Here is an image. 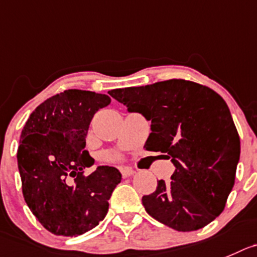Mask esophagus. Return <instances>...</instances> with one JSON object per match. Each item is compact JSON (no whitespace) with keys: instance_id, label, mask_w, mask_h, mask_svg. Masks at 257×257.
Returning a JSON list of instances; mask_svg holds the SVG:
<instances>
[{"instance_id":"34e87169","label":"esophagus","mask_w":257,"mask_h":257,"mask_svg":"<svg viewBox=\"0 0 257 257\" xmlns=\"http://www.w3.org/2000/svg\"><path fill=\"white\" fill-rule=\"evenodd\" d=\"M121 174L123 178H128L133 177L135 174V172L133 169H130V168H121Z\"/></svg>"}]
</instances>
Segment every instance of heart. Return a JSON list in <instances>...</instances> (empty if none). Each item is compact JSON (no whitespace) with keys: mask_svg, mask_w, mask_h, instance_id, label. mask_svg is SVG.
Listing matches in <instances>:
<instances>
[{"mask_svg":"<svg viewBox=\"0 0 257 257\" xmlns=\"http://www.w3.org/2000/svg\"><path fill=\"white\" fill-rule=\"evenodd\" d=\"M103 158L107 161H117L119 160V155L117 153H104Z\"/></svg>","mask_w":257,"mask_h":257,"instance_id":"obj_1","label":"heart"}]
</instances>
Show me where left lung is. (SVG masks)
<instances>
[{"mask_svg":"<svg viewBox=\"0 0 257 257\" xmlns=\"http://www.w3.org/2000/svg\"><path fill=\"white\" fill-rule=\"evenodd\" d=\"M151 121L146 150L174 164L170 182L143 197L146 212L173 229L195 231L222 213L240 160V136L228 106L206 85L170 79L108 92Z\"/></svg>","mask_w":257,"mask_h":257,"instance_id":"left-lung-1","label":"left lung"}]
</instances>
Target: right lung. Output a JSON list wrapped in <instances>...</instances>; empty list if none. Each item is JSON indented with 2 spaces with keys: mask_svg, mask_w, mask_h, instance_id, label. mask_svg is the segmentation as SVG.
<instances>
[{
  "mask_svg": "<svg viewBox=\"0 0 257 257\" xmlns=\"http://www.w3.org/2000/svg\"><path fill=\"white\" fill-rule=\"evenodd\" d=\"M109 103L107 94L64 90L36 107L23 128L17 165L24 198L39 222L57 236H79L94 228L121 182V173L112 167L83 174L94 164L84 150L89 123Z\"/></svg>",
  "mask_w": 257,
  "mask_h": 257,
  "instance_id": "obj_1",
  "label": "right lung"
}]
</instances>
